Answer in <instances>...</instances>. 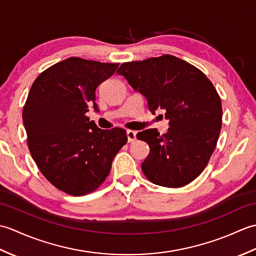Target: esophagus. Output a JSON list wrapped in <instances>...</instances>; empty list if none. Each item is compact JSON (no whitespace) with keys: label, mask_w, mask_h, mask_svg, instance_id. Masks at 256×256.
I'll use <instances>...</instances> for the list:
<instances>
[{"label":"esophagus","mask_w":256,"mask_h":256,"mask_svg":"<svg viewBox=\"0 0 256 256\" xmlns=\"http://www.w3.org/2000/svg\"><path fill=\"white\" fill-rule=\"evenodd\" d=\"M126 136H128V142L133 143V142H135V140H136V132L131 131V130H130V131L126 132Z\"/></svg>","instance_id":"1"}]
</instances>
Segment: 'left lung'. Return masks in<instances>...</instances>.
<instances>
[{
  "label": "left lung",
  "instance_id": "left-lung-1",
  "mask_svg": "<svg viewBox=\"0 0 256 256\" xmlns=\"http://www.w3.org/2000/svg\"><path fill=\"white\" fill-rule=\"evenodd\" d=\"M148 100V110L165 112L170 130L138 132L150 146L142 164L148 180L179 188L206 168L218 142L222 125L221 99L206 74L175 56L162 55L124 62L116 72Z\"/></svg>",
  "mask_w": 256,
  "mask_h": 256
}]
</instances>
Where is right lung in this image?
Masks as SVG:
<instances>
[{
	"label": "right lung",
	"instance_id": "1",
	"mask_svg": "<svg viewBox=\"0 0 256 256\" xmlns=\"http://www.w3.org/2000/svg\"><path fill=\"white\" fill-rule=\"evenodd\" d=\"M118 64L70 57L46 69L32 84L23 108L27 145L45 178L72 196L100 187L128 142L125 130H101L86 116L98 111L96 89Z\"/></svg>",
	"mask_w": 256,
	"mask_h": 256
}]
</instances>
